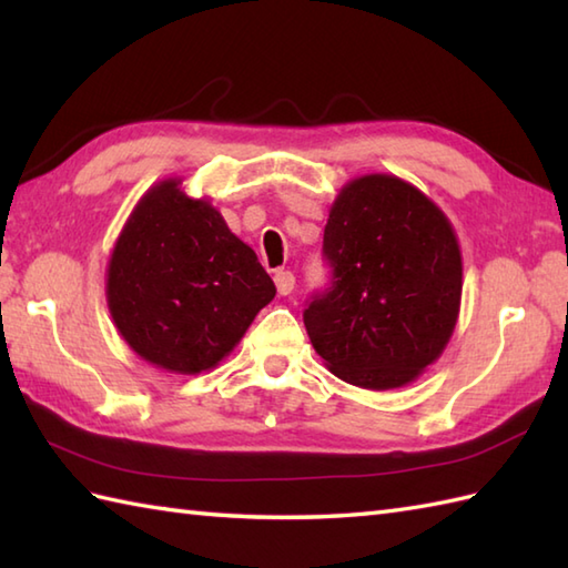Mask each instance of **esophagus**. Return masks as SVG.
<instances>
[{
  "label": "esophagus",
  "instance_id": "34e87169",
  "mask_svg": "<svg viewBox=\"0 0 568 568\" xmlns=\"http://www.w3.org/2000/svg\"><path fill=\"white\" fill-rule=\"evenodd\" d=\"M273 281H275V287H277V295H291L293 293L295 275L291 271H275Z\"/></svg>",
  "mask_w": 568,
  "mask_h": 568
}]
</instances>
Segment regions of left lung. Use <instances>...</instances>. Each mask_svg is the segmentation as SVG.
Wrapping results in <instances>:
<instances>
[{
    "instance_id": "obj_1",
    "label": "left lung",
    "mask_w": 568,
    "mask_h": 568,
    "mask_svg": "<svg viewBox=\"0 0 568 568\" xmlns=\"http://www.w3.org/2000/svg\"><path fill=\"white\" fill-rule=\"evenodd\" d=\"M322 253L332 283L303 315L315 352L358 388L413 383L449 344L462 305L452 222L405 180L364 175L336 195Z\"/></svg>"
}]
</instances>
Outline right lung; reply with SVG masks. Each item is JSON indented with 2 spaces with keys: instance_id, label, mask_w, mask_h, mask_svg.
Here are the masks:
<instances>
[{
  "instance_id": "add662e5",
  "label": "right lung",
  "mask_w": 568,
  "mask_h": 568,
  "mask_svg": "<svg viewBox=\"0 0 568 568\" xmlns=\"http://www.w3.org/2000/svg\"><path fill=\"white\" fill-rule=\"evenodd\" d=\"M273 297L253 248L178 178L139 200L106 268V305L122 339L183 376L220 364Z\"/></svg>"
}]
</instances>
